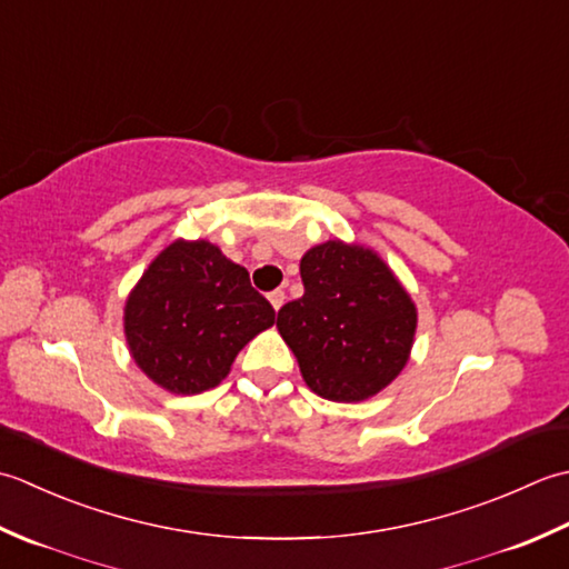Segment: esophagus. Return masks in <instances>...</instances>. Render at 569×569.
Here are the masks:
<instances>
[{"instance_id":"1","label":"esophagus","mask_w":569,"mask_h":569,"mask_svg":"<svg viewBox=\"0 0 569 569\" xmlns=\"http://www.w3.org/2000/svg\"><path fill=\"white\" fill-rule=\"evenodd\" d=\"M268 299H270V305L274 307V311L280 309L282 305H284V299H287V295H284V289H274V292H270L268 295Z\"/></svg>"}]
</instances>
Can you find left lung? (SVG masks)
Segmentation results:
<instances>
[{"label": "left lung", "instance_id": "1", "mask_svg": "<svg viewBox=\"0 0 569 569\" xmlns=\"http://www.w3.org/2000/svg\"><path fill=\"white\" fill-rule=\"evenodd\" d=\"M305 295L287 301L277 329L307 386L333 402L373 398L408 363L417 311L376 252L329 240L299 264Z\"/></svg>", "mask_w": 569, "mask_h": 569}]
</instances>
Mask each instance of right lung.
I'll use <instances>...</instances> for the list:
<instances>
[{
    "label": "right lung",
    "mask_w": 569,
    "mask_h": 569,
    "mask_svg": "<svg viewBox=\"0 0 569 569\" xmlns=\"http://www.w3.org/2000/svg\"><path fill=\"white\" fill-rule=\"evenodd\" d=\"M274 309L246 268L206 240H177L149 264L124 307L137 366L161 388L196 396L218 386Z\"/></svg>",
    "instance_id": "1"
}]
</instances>
